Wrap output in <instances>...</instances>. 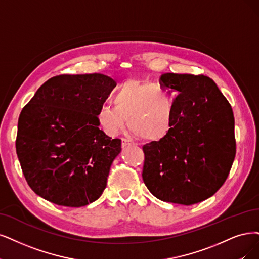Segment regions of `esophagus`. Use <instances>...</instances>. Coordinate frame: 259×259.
<instances>
[{
    "mask_svg": "<svg viewBox=\"0 0 259 259\" xmlns=\"http://www.w3.org/2000/svg\"><path fill=\"white\" fill-rule=\"evenodd\" d=\"M132 140H129V139H121V146L122 147H126L130 144H132Z\"/></svg>",
    "mask_w": 259,
    "mask_h": 259,
    "instance_id": "34e87169",
    "label": "esophagus"
}]
</instances>
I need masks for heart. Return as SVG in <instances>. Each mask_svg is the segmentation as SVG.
<instances>
[{
    "label": "heart",
    "instance_id": "b5f03b06",
    "mask_svg": "<svg viewBox=\"0 0 259 259\" xmlns=\"http://www.w3.org/2000/svg\"><path fill=\"white\" fill-rule=\"evenodd\" d=\"M112 104H102L97 113L101 129L115 137L128 126L137 136L149 141L164 138L173 123L175 101L170 93L150 82L128 80L113 94Z\"/></svg>",
    "mask_w": 259,
    "mask_h": 259
}]
</instances>
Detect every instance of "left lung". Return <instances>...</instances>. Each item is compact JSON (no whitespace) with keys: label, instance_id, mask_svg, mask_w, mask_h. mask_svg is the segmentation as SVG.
<instances>
[{"label":"left lung","instance_id":"left-lung-1","mask_svg":"<svg viewBox=\"0 0 259 259\" xmlns=\"http://www.w3.org/2000/svg\"><path fill=\"white\" fill-rule=\"evenodd\" d=\"M160 84L176 94L174 119L164 138L143 146V180L163 202H203L223 186L235 159L232 107L206 75L167 72Z\"/></svg>","mask_w":259,"mask_h":259}]
</instances>
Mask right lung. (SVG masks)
Segmentation results:
<instances>
[{"mask_svg":"<svg viewBox=\"0 0 259 259\" xmlns=\"http://www.w3.org/2000/svg\"><path fill=\"white\" fill-rule=\"evenodd\" d=\"M116 86L101 73L61 74L22 109L16 151L34 192L66 207L86 206L107 187L121 141L99 129L97 113Z\"/></svg>","mask_w":259,"mask_h":259,"instance_id":"right-lung-1","label":"right lung"}]
</instances>
